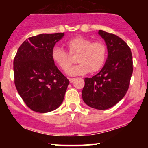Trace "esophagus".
Wrapping results in <instances>:
<instances>
[{
    "instance_id": "obj_1",
    "label": "esophagus",
    "mask_w": 148,
    "mask_h": 148,
    "mask_svg": "<svg viewBox=\"0 0 148 148\" xmlns=\"http://www.w3.org/2000/svg\"><path fill=\"white\" fill-rule=\"evenodd\" d=\"M74 80H75V78H69V81H70V83H73V82H74Z\"/></svg>"
}]
</instances>
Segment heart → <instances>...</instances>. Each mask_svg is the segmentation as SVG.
<instances>
[{
    "label": "heart",
    "instance_id": "b5f03b06",
    "mask_svg": "<svg viewBox=\"0 0 148 148\" xmlns=\"http://www.w3.org/2000/svg\"><path fill=\"white\" fill-rule=\"evenodd\" d=\"M69 53L60 47H55L51 52L53 62L64 72H67L73 64L71 56H76L79 64L73 66L69 72L70 75H82L99 72L105 64L108 49L101 41H93L87 38L78 36L66 41Z\"/></svg>",
    "mask_w": 148,
    "mask_h": 148
}]
</instances>
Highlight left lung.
Masks as SVG:
<instances>
[{
	"instance_id": "left-lung-1",
	"label": "left lung",
	"mask_w": 148,
	"mask_h": 148,
	"mask_svg": "<svg viewBox=\"0 0 148 148\" xmlns=\"http://www.w3.org/2000/svg\"><path fill=\"white\" fill-rule=\"evenodd\" d=\"M108 47L105 64L98 74L84 78L82 99L87 105L98 110H107L124 98L133 73L130 48L117 35L99 30Z\"/></svg>"
}]
</instances>
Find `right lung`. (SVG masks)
Wrapping results in <instances>:
<instances>
[{
	"label": "right lung",
	"instance_id": "obj_1",
	"mask_svg": "<svg viewBox=\"0 0 148 148\" xmlns=\"http://www.w3.org/2000/svg\"><path fill=\"white\" fill-rule=\"evenodd\" d=\"M64 33L40 34L19 47L13 61L14 82L27 106L47 113L63 102L70 82L55 65L51 52Z\"/></svg>",
	"mask_w": 148,
	"mask_h": 148
}]
</instances>
